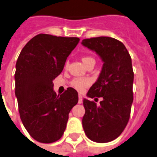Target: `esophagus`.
<instances>
[{
	"label": "esophagus",
	"instance_id": "esophagus-1",
	"mask_svg": "<svg viewBox=\"0 0 157 157\" xmlns=\"http://www.w3.org/2000/svg\"><path fill=\"white\" fill-rule=\"evenodd\" d=\"M78 103L79 104H82V96L81 95H79L78 96Z\"/></svg>",
	"mask_w": 157,
	"mask_h": 157
}]
</instances>
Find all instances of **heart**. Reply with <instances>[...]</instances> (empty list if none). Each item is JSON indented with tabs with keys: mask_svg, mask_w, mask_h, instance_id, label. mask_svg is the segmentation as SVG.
Segmentation results:
<instances>
[{
	"mask_svg": "<svg viewBox=\"0 0 157 157\" xmlns=\"http://www.w3.org/2000/svg\"><path fill=\"white\" fill-rule=\"evenodd\" d=\"M91 60H94V59L92 57H90V56H84L82 58V62L86 64ZM90 84H91V80L90 78H87V77H77L71 82V86L73 87L79 91H81V92L83 91L86 88L88 87Z\"/></svg>",
	"mask_w": 157,
	"mask_h": 157,
	"instance_id": "heart-1",
	"label": "heart"
}]
</instances>
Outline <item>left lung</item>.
<instances>
[{"label": "left lung", "mask_w": 157, "mask_h": 157, "mask_svg": "<svg viewBox=\"0 0 157 157\" xmlns=\"http://www.w3.org/2000/svg\"><path fill=\"white\" fill-rule=\"evenodd\" d=\"M82 44L96 52L103 62L98 78L86 95L102 100L99 105L83 100L86 112L82 126L90 140L105 143L121 134L130 118L134 80L132 58L124 44L115 38L94 37L84 39Z\"/></svg>", "instance_id": "8db88e82"}]
</instances>
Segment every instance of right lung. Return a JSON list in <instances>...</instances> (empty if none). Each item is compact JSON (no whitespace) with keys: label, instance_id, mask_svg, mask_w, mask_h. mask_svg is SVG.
I'll use <instances>...</instances> for the list:
<instances>
[{"label":"right lung","instance_id":"1","mask_svg":"<svg viewBox=\"0 0 157 157\" xmlns=\"http://www.w3.org/2000/svg\"><path fill=\"white\" fill-rule=\"evenodd\" d=\"M79 40L77 37L39 34L26 43L17 59L15 94L20 117L31 137L39 142L52 143L62 136L70 111L78 102L74 88L56 96L52 82Z\"/></svg>","mask_w":157,"mask_h":157}]
</instances>
